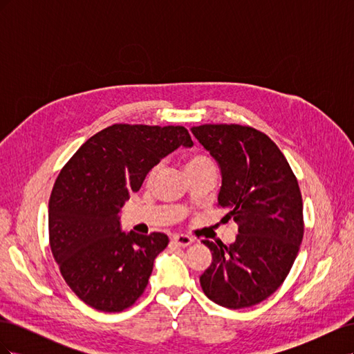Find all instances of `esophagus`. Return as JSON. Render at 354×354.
<instances>
[{"label":"esophagus","instance_id":"obj_1","mask_svg":"<svg viewBox=\"0 0 354 354\" xmlns=\"http://www.w3.org/2000/svg\"><path fill=\"white\" fill-rule=\"evenodd\" d=\"M194 238L192 236H187V234H176V236L173 238V242L178 246H187L190 243H194Z\"/></svg>","mask_w":354,"mask_h":354}]
</instances>
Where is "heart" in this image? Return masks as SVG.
Masks as SVG:
<instances>
[{
    "label": "heart",
    "mask_w": 354,
    "mask_h": 354,
    "mask_svg": "<svg viewBox=\"0 0 354 354\" xmlns=\"http://www.w3.org/2000/svg\"><path fill=\"white\" fill-rule=\"evenodd\" d=\"M207 165H214V164H212V160H211L208 156H205V155L196 153V155H192V156H189L187 162H186V169H187V171H190V169L201 168V167H207ZM156 171H158V167H155V168L151 171V176H149V177L152 178V177L156 174Z\"/></svg>",
    "instance_id": "1"
}]
</instances>
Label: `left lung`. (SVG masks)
Returning <instances> with one entry per match:
<instances>
[{
  "label": "left lung",
  "mask_w": 354,
  "mask_h": 354,
  "mask_svg": "<svg viewBox=\"0 0 354 354\" xmlns=\"http://www.w3.org/2000/svg\"><path fill=\"white\" fill-rule=\"evenodd\" d=\"M221 169L218 207L238 223L236 241H202L212 263L201 274L211 299L227 308L264 301L279 288L297 259L304 234L303 199L286 158L252 127L205 124L192 128Z\"/></svg>",
  "instance_id": "left-lung-1"
}]
</instances>
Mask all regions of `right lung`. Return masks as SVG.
Returning a JSON list of instances; mask_svg holds the SVG:
<instances>
[{"instance_id":"add662e5","label":"right lung","mask_w":354,"mask_h":354,"mask_svg":"<svg viewBox=\"0 0 354 354\" xmlns=\"http://www.w3.org/2000/svg\"><path fill=\"white\" fill-rule=\"evenodd\" d=\"M180 146H194L185 127L113 124L62 168L48 202L50 248L85 304L122 312L145 292L168 236L124 233L118 214L149 171Z\"/></svg>"}]
</instances>
